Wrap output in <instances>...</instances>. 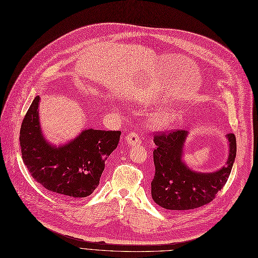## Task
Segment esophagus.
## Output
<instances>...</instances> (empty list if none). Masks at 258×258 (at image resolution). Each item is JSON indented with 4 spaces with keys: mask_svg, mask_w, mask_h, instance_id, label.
Instances as JSON below:
<instances>
[{
    "mask_svg": "<svg viewBox=\"0 0 258 258\" xmlns=\"http://www.w3.org/2000/svg\"><path fill=\"white\" fill-rule=\"evenodd\" d=\"M126 141H127V143H128L130 146L139 145V144H141V142H142V141H141V138H140V136H139V133L134 132V131L127 134Z\"/></svg>",
    "mask_w": 258,
    "mask_h": 258,
    "instance_id": "esophagus-1",
    "label": "esophagus"
}]
</instances>
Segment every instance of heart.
<instances>
[{
	"instance_id": "b5f03b06",
	"label": "heart",
	"mask_w": 258,
	"mask_h": 258,
	"mask_svg": "<svg viewBox=\"0 0 258 258\" xmlns=\"http://www.w3.org/2000/svg\"><path fill=\"white\" fill-rule=\"evenodd\" d=\"M171 117H172V115L169 114V113H165V114L157 115L154 118V121H155V124H157V125H163V124H165V122H167Z\"/></svg>"
}]
</instances>
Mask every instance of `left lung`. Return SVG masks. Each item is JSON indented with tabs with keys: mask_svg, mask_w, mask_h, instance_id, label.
Segmentation results:
<instances>
[{
	"mask_svg": "<svg viewBox=\"0 0 258 258\" xmlns=\"http://www.w3.org/2000/svg\"><path fill=\"white\" fill-rule=\"evenodd\" d=\"M185 130L154 133L153 162L155 174L151 181L153 201L170 211L191 210L211 203L223 189L236 156V138L228 133L230 153L225 167L213 173H198L181 161Z\"/></svg>",
	"mask_w": 258,
	"mask_h": 258,
	"instance_id": "1",
	"label": "left lung"
}]
</instances>
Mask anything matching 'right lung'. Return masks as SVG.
<instances>
[{
    "label": "right lung",
    "instance_id": "obj_1",
    "mask_svg": "<svg viewBox=\"0 0 258 258\" xmlns=\"http://www.w3.org/2000/svg\"><path fill=\"white\" fill-rule=\"evenodd\" d=\"M40 96L24 117L20 144L31 176L60 198L79 200L99 186L105 162L118 145L120 131L87 129L70 143L54 147L45 141L39 121Z\"/></svg>",
    "mask_w": 258,
    "mask_h": 258
}]
</instances>
